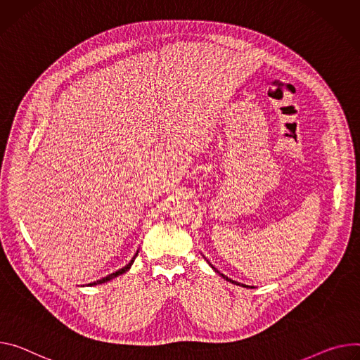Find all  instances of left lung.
Here are the masks:
<instances>
[{
	"instance_id": "1",
	"label": "left lung",
	"mask_w": 360,
	"mask_h": 360,
	"mask_svg": "<svg viewBox=\"0 0 360 360\" xmlns=\"http://www.w3.org/2000/svg\"><path fill=\"white\" fill-rule=\"evenodd\" d=\"M207 261H208V259H207ZM208 264H210V266H211V267H212V264H211V263H210V261H208ZM212 270H214V271H215V273H218V274H219V276H221V277H222V278H224V280H226V281H230V283H233V284H236V285H241V287H247V288H248V287H250V285H245V284H241V283H238V281H234V280H231V278H228V277H226V276H224V274H221V273H219V271H218V270H217V269H215V267H212ZM251 288H252V287H251Z\"/></svg>"
}]
</instances>
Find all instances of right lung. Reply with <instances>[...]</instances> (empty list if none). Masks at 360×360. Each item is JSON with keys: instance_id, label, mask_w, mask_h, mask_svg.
<instances>
[{"instance_id": "obj_1", "label": "right lung", "mask_w": 360, "mask_h": 360, "mask_svg": "<svg viewBox=\"0 0 360 360\" xmlns=\"http://www.w3.org/2000/svg\"><path fill=\"white\" fill-rule=\"evenodd\" d=\"M138 252H139V251H136V254L132 257V259H130L129 263H127L124 267H122L120 270H117V271H115V273H112V274H109V276H106V277H103V278H101V280L93 281V283H89V284H87V287H91V285H97V284H103V283H108V281H110V280H113V278H116V277L122 276L123 273H126V271H127L130 267H132V264H134V261H135V258H136ZM83 287H84V285H83Z\"/></svg>"}]
</instances>
